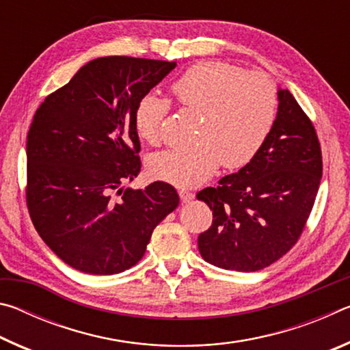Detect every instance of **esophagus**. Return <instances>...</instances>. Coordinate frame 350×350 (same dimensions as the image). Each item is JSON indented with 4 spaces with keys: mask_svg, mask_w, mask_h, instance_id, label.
Instances as JSON below:
<instances>
[{
    "mask_svg": "<svg viewBox=\"0 0 350 350\" xmlns=\"http://www.w3.org/2000/svg\"><path fill=\"white\" fill-rule=\"evenodd\" d=\"M179 198L182 200V204H187L189 200L194 199V193L187 191V189H179Z\"/></svg>",
    "mask_w": 350,
    "mask_h": 350,
    "instance_id": "esophagus-1",
    "label": "esophagus"
}]
</instances>
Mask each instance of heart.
I'll use <instances>...</instances> for the list:
<instances>
[{
  "label": "heart",
  "instance_id": "b5f03b06",
  "mask_svg": "<svg viewBox=\"0 0 350 350\" xmlns=\"http://www.w3.org/2000/svg\"><path fill=\"white\" fill-rule=\"evenodd\" d=\"M176 102L202 114L199 144L156 154L152 177L176 187H196L224 163L241 168L252 162L267 142L278 114V94L267 77L247 72L238 64L206 60L188 68L173 85ZM171 105L148 92L139 100L134 125L142 139L157 145Z\"/></svg>",
  "mask_w": 350,
  "mask_h": 350
}]
</instances>
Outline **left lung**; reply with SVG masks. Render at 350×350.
<instances>
[{
	"label": "left lung",
	"mask_w": 350,
	"mask_h": 350,
	"mask_svg": "<svg viewBox=\"0 0 350 350\" xmlns=\"http://www.w3.org/2000/svg\"><path fill=\"white\" fill-rule=\"evenodd\" d=\"M278 98L275 126L256 157L198 193L213 210L199 252L216 267H269L298 242L315 204L323 176L315 126L287 90Z\"/></svg>",
	"instance_id": "obj_1"
}]
</instances>
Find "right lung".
I'll list each match as a JSON object with an SVG mask.
<instances>
[{"label":"right lung","mask_w":350,"mask_h":350,"mask_svg":"<svg viewBox=\"0 0 350 350\" xmlns=\"http://www.w3.org/2000/svg\"><path fill=\"white\" fill-rule=\"evenodd\" d=\"M174 62L102 57L49 94L27 133V210L41 239L70 267L90 275L131 269L152 230L179 205L174 187L139 176V100Z\"/></svg>","instance_id":"1"}]
</instances>
